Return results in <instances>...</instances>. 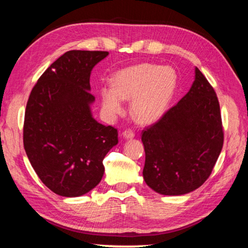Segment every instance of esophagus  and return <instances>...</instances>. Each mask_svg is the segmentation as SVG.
<instances>
[{
  "label": "esophagus",
  "mask_w": 248,
  "mask_h": 248,
  "mask_svg": "<svg viewBox=\"0 0 248 248\" xmlns=\"http://www.w3.org/2000/svg\"><path fill=\"white\" fill-rule=\"evenodd\" d=\"M123 137H124L125 140L133 139V138H134V132H133L132 130L127 129V130H124V132H123Z\"/></svg>",
  "instance_id": "1"
}]
</instances>
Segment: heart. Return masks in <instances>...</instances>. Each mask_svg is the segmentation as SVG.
Segmentation results:
<instances>
[{
	"instance_id": "1",
	"label": "heart",
	"mask_w": 248,
	"mask_h": 248,
	"mask_svg": "<svg viewBox=\"0 0 248 248\" xmlns=\"http://www.w3.org/2000/svg\"><path fill=\"white\" fill-rule=\"evenodd\" d=\"M178 77L172 67L140 63L118 71L113 85L101 88V108L113 119L123 111L124 99L131 100V111L139 123L153 124L166 114L175 95Z\"/></svg>"
}]
</instances>
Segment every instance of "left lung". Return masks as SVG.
I'll return each instance as SVG.
<instances>
[{
  "label": "left lung",
  "mask_w": 248,
  "mask_h": 248,
  "mask_svg": "<svg viewBox=\"0 0 248 248\" xmlns=\"http://www.w3.org/2000/svg\"><path fill=\"white\" fill-rule=\"evenodd\" d=\"M142 142L144 181L160 195H186L211 175L224 131L215 90L198 67L186 95L143 130Z\"/></svg>",
  "instance_id": "1"
}]
</instances>
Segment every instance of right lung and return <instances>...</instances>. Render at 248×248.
<instances>
[{
	"mask_svg": "<svg viewBox=\"0 0 248 248\" xmlns=\"http://www.w3.org/2000/svg\"><path fill=\"white\" fill-rule=\"evenodd\" d=\"M108 51L70 50L52 63L29 96L23 145L44 185L62 197H80L104 174L103 159L118 132L92 116L91 71Z\"/></svg>",
	"mask_w": 248,
	"mask_h": 248,
	"instance_id": "right-lung-1",
	"label": "right lung"
}]
</instances>
